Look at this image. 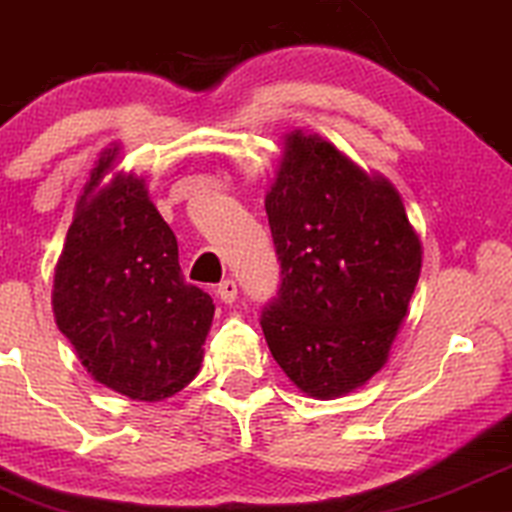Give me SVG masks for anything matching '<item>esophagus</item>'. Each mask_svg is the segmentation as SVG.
<instances>
[{
	"mask_svg": "<svg viewBox=\"0 0 512 512\" xmlns=\"http://www.w3.org/2000/svg\"><path fill=\"white\" fill-rule=\"evenodd\" d=\"M217 297H220V300L222 302H225V304H232L234 300H237V283H234V280L232 278H227V280H222V283L220 285H217Z\"/></svg>",
	"mask_w": 512,
	"mask_h": 512,
	"instance_id": "esophagus-1",
	"label": "esophagus"
}]
</instances>
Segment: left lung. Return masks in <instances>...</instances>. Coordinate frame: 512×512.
I'll return each mask as SVG.
<instances>
[{"label":"left lung","mask_w":512,"mask_h":512,"mask_svg":"<svg viewBox=\"0 0 512 512\" xmlns=\"http://www.w3.org/2000/svg\"><path fill=\"white\" fill-rule=\"evenodd\" d=\"M278 297L261 329L302 392L331 399L387 363L421 275V241L396 188L295 130L266 195Z\"/></svg>","instance_id":"1"}]
</instances>
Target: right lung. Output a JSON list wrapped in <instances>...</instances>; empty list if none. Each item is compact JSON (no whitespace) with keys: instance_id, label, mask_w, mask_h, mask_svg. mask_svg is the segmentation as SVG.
<instances>
[{"instance_id":"right-lung-1","label":"right lung","mask_w":512,"mask_h":512,"mask_svg":"<svg viewBox=\"0 0 512 512\" xmlns=\"http://www.w3.org/2000/svg\"><path fill=\"white\" fill-rule=\"evenodd\" d=\"M116 154H101L67 232L55 321L96 382L159 401L198 375L215 304L183 280L179 244L145 181L118 174L99 188Z\"/></svg>"}]
</instances>
